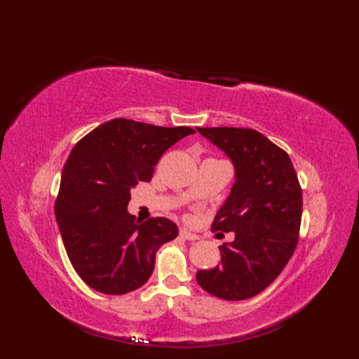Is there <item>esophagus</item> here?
Listing matches in <instances>:
<instances>
[{
	"mask_svg": "<svg viewBox=\"0 0 359 359\" xmlns=\"http://www.w3.org/2000/svg\"><path fill=\"white\" fill-rule=\"evenodd\" d=\"M180 235L184 238V240H189V241H196V240H199V236H198L196 233H193V232H190V231H187V229H181V231H180Z\"/></svg>",
	"mask_w": 359,
	"mask_h": 359,
	"instance_id": "1",
	"label": "esophagus"
}]
</instances>
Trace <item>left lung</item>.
<instances>
[{"label": "left lung", "instance_id": "1", "mask_svg": "<svg viewBox=\"0 0 359 359\" xmlns=\"http://www.w3.org/2000/svg\"><path fill=\"white\" fill-rule=\"evenodd\" d=\"M235 166V184L212 231L233 232L220 245L222 264L201 269L198 283L211 295L243 301L266 289L283 271L299 240L302 191L285 149L253 128L196 127Z\"/></svg>", "mask_w": 359, "mask_h": 359}]
</instances>
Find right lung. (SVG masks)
<instances>
[{"mask_svg": "<svg viewBox=\"0 0 359 359\" xmlns=\"http://www.w3.org/2000/svg\"><path fill=\"white\" fill-rule=\"evenodd\" d=\"M190 127H160L111 119L83 136L64 165L55 217L78 276L106 295L144 286L157 250L178 236L165 217L144 223L130 215V190L151 181L168 148L193 135Z\"/></svg>", "mask_w": 359, "mask_h": 359, "instance_id": "obj_1", "label": "right lung"}]
</instances>
